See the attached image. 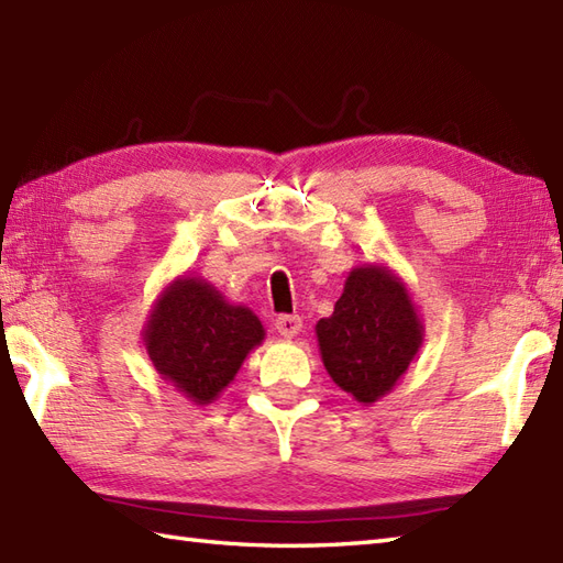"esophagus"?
Listing matches in <instances>:
<instances>
[{"instance_id": "obj_1", "label": "esophagus", "mask_w": 563, "mask_h": 563, "mask_svg": "<svg viewBox=\"0 0 563 563\" xmlns=\"http://www.w3.org/2000/svg\"><path fill=\"white\" fill-rule=\"evenodd\" d=\"M276 331L283 335V338H295L299 335V331H302V319L299 317H290V313H283V317L276 319Z\"/></svg>"}]
</instances>
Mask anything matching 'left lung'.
I'll return each mask as SVG.
<instances>
[{
	"mask_svg": "<svg viewBox=\"0 0 563 563\" xmlns=\"http://www.w3.org/2000/svg\"><path fill=\"white\" fill-rule=\"evenodd\" d=\"M325 372L362 405L382 400L408 372L424 323L408 285L384 264L355 266L329 319L317 323Z\"/></svg>",
	"mask_w": 563,
	"mask_h": 563,
	"instance_id": "obj_1",
	"label": "left lung"
}]
</instances>
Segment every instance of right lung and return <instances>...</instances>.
I'll return each instance as SVG.
<instances>
[{
	"label": "right lung",
	"instance_id": "1",
	"mask_svg": "<svg viewBox=\"0 0 563 563\" xmlns=\"http://www.w3.org/2000/svg\"><path fill=\"white\" fill-rule=\"evenodd\" d=\"M141 335L163 382L187 400L208 405L264 343L266 329L250 307L228 302L208 280L177 276L153 302Z\"/></svg>",
	"mask_w": 563,
	"mask_h": 563
}]
</instances>
